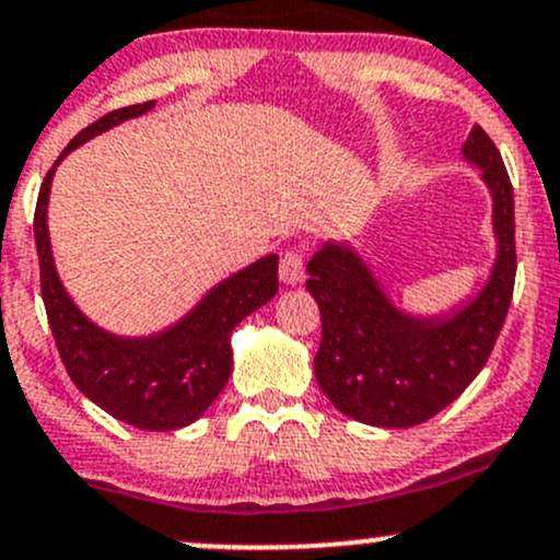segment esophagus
Segmentation results:
<instances>
[{"label":"esophagus","instance_id":"esophagus-1","mask_svg":"<svg viewBox=\"0 0 560 560\" xmlns=\"http://www.w3.org/2000/svg\"><path fill=\"white\" fill-rule=\"evenodd\" d=\"M279 276L281 281H284L287 287H295L303 281L305 276V268H303V255L300 252H284V257H281V265H279Z\"/></svg>","mask_w":560,"mask_h":560}]
</instances>
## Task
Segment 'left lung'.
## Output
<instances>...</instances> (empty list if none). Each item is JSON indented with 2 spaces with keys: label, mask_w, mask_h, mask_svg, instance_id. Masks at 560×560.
I'll use <instances>...</instances> for the list:
<instances>
[{
  "label": "left lung",
  "mask_w": 560,
  "mask_h": 560,
  "mask_svg": "<svg viewBox=\"0 0 560 560\" xmlns=\"http://www.w3.org/2000/svg\"><path fill=\"white\" fill-rule=\"evenodd\" d=\"M462 155L491 192L497 241L491 273L475 295L440 314H410L349 241H327L308 260L305 290L322 311L314 373L349 419L384 429L429 421L472 384L497 343L517 268L513 185L480 126L469 131Z\"/></svg>",
  "instance_id": "obj_1"
}]
</instances>
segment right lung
Listing matches in <instances>:
<instances>
[{
	"label": "right lung",
	"mask_w": 560,
	"mask_h": 560,
	"mask_svg": "<svg viewBox=\"0 0 560 560\" xmlns=\"http://www.w3.org/2000/svg\"><path fill=\"white\" fill-rule=\"evenodd\" d=\"M155 102L133 104L98 117L69 141L47 172L34 211L43 300L58 354L74 386L112 419L144 432H172L198 421L220 397L233 370L231 335L279 292V255H265L211 287L174 325L150 335H117L78 308L52 260L47 201L58 163L88 139L144 115Z\"/></svg>",
	"instance_id": "right-lung-1"
}]
</instances>
